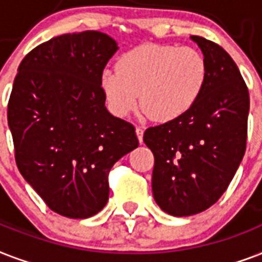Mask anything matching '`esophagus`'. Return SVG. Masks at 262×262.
<instances>
[{
    "label": "esophagus",
    "mask_w": 262,
    "mask_h": 262,
    "mask_svg": "<svg viewBox=\"0 0 262 262\" xmlns=\"http://www.w3.org/2000/svg\"><path fill=\"white\" fill-rule=\"evenodd\" d=\"M135 133H137V137L139 139V142H142V138H143V128L142 127H137L135 128Z\"/></svg>",
    "instance_id": "1"
}]
</instances>
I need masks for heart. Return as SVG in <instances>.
<instances>
[{"instance_id": "b5f03b06", "label": "heart", "mask_w": 262, "mask_h": 262, "mask_svg": "<svg viewBox=\"0 0 262 262\" xmlns=\"http://www.w3.org/2000/svg\"><path fill=\"white\" fill-rule=\"evenodd\" d=\"M206 79L208 64L200 50L149 43L120 56L116 72L105 71L101 76V89L115 116H128L141 101L154 120L171 121L195 105Z\"/></svg>"}]
</instances>
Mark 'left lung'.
<instances>
[{
    "label": "left lung",
    "mask_w": 262,
    "mask_h": 262,
    "mask_svg": "<svg viewBox=\"0 0 262 262\" xmlns=\"http://www.w3.org/2000/svg\"><path fill=\"white\" fill-rule=\"evenodd\" d=\"M208 64L196 103L179 119L149 127L156 202L172 216L204 212L226 191L246 150L249 90L238 67L212 40L192 35Z\"/></svg>",
    "instance_id": "1"
}]
</instances>
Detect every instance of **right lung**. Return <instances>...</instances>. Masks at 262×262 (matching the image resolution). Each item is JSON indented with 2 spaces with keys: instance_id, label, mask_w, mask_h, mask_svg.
Instances as JSON below:
<instances>
[{
  "instance_id": "1",
  "label": "right lung",
  "mask_w": 262,
  "mask_h": 262,
  "mask_svg": "<svg viewBox=\"0 0 262 262\" xmlns=\"http://www.w3.org/2000/svg\"><path fill=\"white\" fill-rule=\"evenodd\" d=\"M116 50L101 31L70 32L32 49L17 68L8 102L16 164L66 217L98 213L111 168L139 145L135 127L105 108L101 76Z\"/></svg>"
}]
</instances>
